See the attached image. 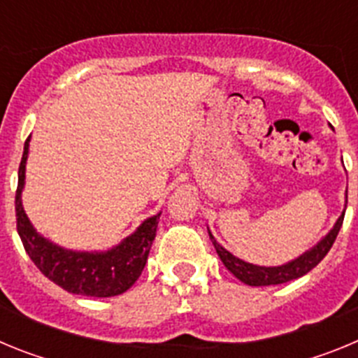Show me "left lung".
<instances>
[{"label": "left lung", "mask_w": 358, "mask_h": 358, "mask_svg": "<svg viewBox=\"0 0 358 358\" xmlns=\"http://www.w3.org/2000/svg\"><path fill=\"white\" fill-rule=\"evenodd\" d=\"M343 220H344V213L341 215L339 220L335 222L334 229L328 233L321 242L312 248L310 251H306L305 255H301L299 258L296 260L289 262L285 265H280V267H260V265H252L248 264V262L240 260L236 256L231 255L229 251L220 245L217 240L213 238L210 231V238L213 242L215 249H217V255L220 256V260L222 264L226 265L227 271L235 274V278H238L240 281H243L245 285H251V287H267V285H280V283H287L290 280H296V278H301L305 276L306 273H310L319 262L328 255V251L331 249L334 245L335 238L339 235L341 226H343Z\"/></svg>", "instance_id": "obj_1"}]
</instances>
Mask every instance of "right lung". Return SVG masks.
<instances>
[{"mask_svg": "<svg viewBox=\"0 0 358 358\" xmlns=\"http://www.w3.org/2000/svg\"><path fill=\"white\" fill-rule=\"evenodd\" d=\"M28 141L30 138L24 141L23 157L19 164L17 189H15V222H17V233L30 260L48 280L71 294L110 297L131 289L147 264L152 242L156 238L157 220L161 213L147 218L131 236H127L110 251L75 252L59 248L50 240L43 238L31 227L21 204Z\"/></svg>", "mask_w": 358, "mask_h": 358, "instance_id": "obj_1", "label": "right lung"}]
</instances>
